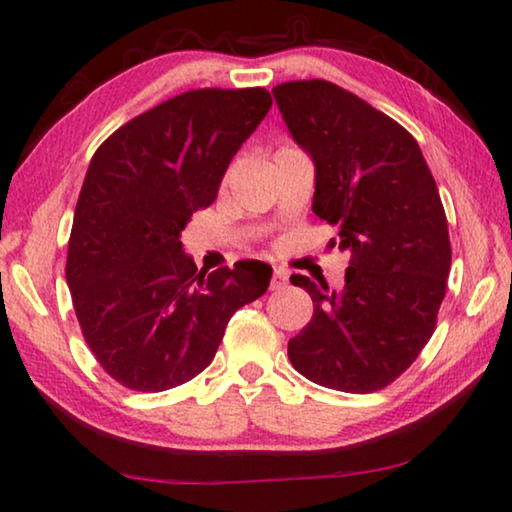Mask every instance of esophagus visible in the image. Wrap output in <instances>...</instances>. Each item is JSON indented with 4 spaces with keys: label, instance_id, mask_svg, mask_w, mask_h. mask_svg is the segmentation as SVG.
I'll list each match as a JSON object with an SVG mask.
<instances>
[{
    "label": "esophagus",
    "instance_id": "1",
    "mask_svg": "<svg viewBox=\"0 0 512 512\" xmlns=\"http://www.w3.org/2000/svg\"><path fill=\"white\" fill-rule=\"evenodd\" d=\"M287 282H289V273L282 271V268H275L273 277H271V289L280 291V289L287 287Z\"/></svg>",
    "mask_w": 512,
    "mask_h": 512
}]
</instances>
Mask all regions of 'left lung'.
<instances>
[{
    "label": "left lung",
    "instance_id": "1",
    "mask_svg": "<svg viewBox=\"0 0 512 512\" xmlns=\"http://www.w3.org/2000/svg\"><path fill=\"white\" fill-rule=\"evenodd\" d=\"M284 124L314 162L311 210L336 228L350 255L343 289L305 275L291 284L314 316L289 341L300 375L343 393L395 381L431 339L452 266L436 180L411 133L327 81L273 88Z\"/></svg>",
    "mask_w": 512,
    "mask_h": 512
}]
</instances>
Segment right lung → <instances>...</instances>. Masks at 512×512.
I'll return each mask as SVG.
<instances>
[{
  "label": "right lung",
  "mask_w": 512,
  "mask_h": 512,
  "mask_svg": "<svg viewBox=\"0 0 512 512\" xmlns=\"http://www.w3.org/2000/svg\"><path fill=\"white\" fill-rule=\"evenodd\" d=\"M271 94L192 90L128 121L85 173L65 277L85 341L112 379L160 393L210 366L239 307L264 296L273 268L207 273L185 253L189 216L210 207Z\"/></svg>",
  "instance_id": "obj_1"
}]
</instances>
